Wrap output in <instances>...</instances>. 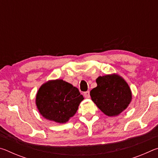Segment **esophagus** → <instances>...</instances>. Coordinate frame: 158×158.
<instances>
[{
  "mask_svg": "<svg viewBox=\"0 0 158 158\" xmlns=\"http://www.w3.org/2000/svg\"><path fill=\"white\" fill-rule=\"evenodd\" d=\"M84 95L85 98H90V92L88 90V91H85L84 93Z\"/></svg>",
  "mask_w": 158,
  "mask_h": 158,
  "instance_id": "esophagus-1",
  "label": "esophagus"
}]
</instances>
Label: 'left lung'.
Wrapping results in <instances>:
<instances>
[{"mask_svg":"<svg viewBox=\"0 0 158 158\" xmlns=\"http://www.w3.org/2000/svg\"><path fill=\"white\" fill-rule=\"evenodd\" d=\"M97 87L90 92L92 100L104 114L117 116L129 105L132 94L129 85L123 79L116 74L99 77Z\"/></svg>","mask_w":158,"mask_h":158,"instance_id":"1","label":"left lung"}]
</instances>
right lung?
<instances>
[{
	"label": "right lung",
	"instance_id": "obj_1",
	"mask_svg": "<svg viewBox=\"0 0 158 158\" xmlns=\"http://www.w3.org/2000/svg\"><path fill=\"white\" fill-rule=\"evenodd\" d=\"M83 100L77 88L57 79L48 81L40 88L36 105L45 118L64 123L75 114Z\"/></svg>",
	"mask_w": 158,
	"mask_h": 158
}]
</instances>
